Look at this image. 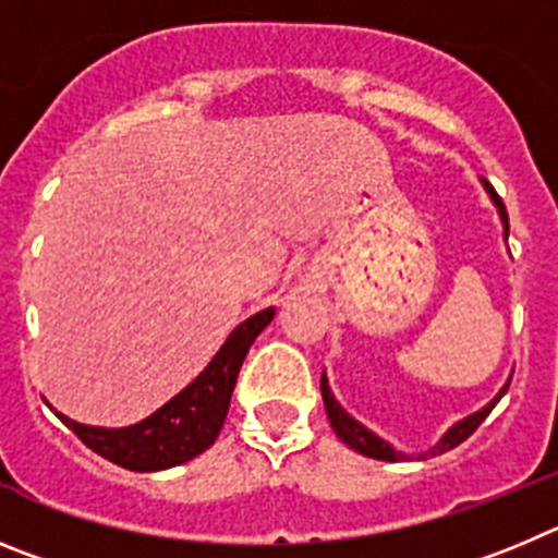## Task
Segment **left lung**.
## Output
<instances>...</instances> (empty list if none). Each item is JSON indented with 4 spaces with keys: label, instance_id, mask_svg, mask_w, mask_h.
<instances>
[{
    "label": "left lung",
    "instance_id": "8db88e82",
    "mask_svg": "<svg viewBox=\"0 0 558 558\" xmlns=\"http://www.w3.org/2000/svg\"><path fill=\"white\" fill-rule=\"evenodd\" d=\"M484 185H486V192H489L492 203L498 205L500 222H504V233L509 235V214H506L504 199L498 197V192H495V189H492L489 183H484ZM319 389H323V400H325V411H328L330 428L336 430V436H339V439L344 441V445H350V448H353V450H359L361 456H369V459H380V461H405V453H400V450H395V448H391V445H389V441H384V439H380V436H375L373 430H366L364 425L355 423L353 416H350L348 411H344L339 403H336V398H333V395H330V386H328V378H325V373H323V380H319ZM506 389H509V386H504V389H500L498 398L492 400L489 405H484V409H481V411H475V414L464 416L461 423H456L453 428L448 430V434L441 436L439 445H436V448H430L428 453H434V456H436V453H448V450H453L456 445H461V441H464L466 436L475 434V428H478V425L484 423L486 414H489V411L495 409V403H498V400L504 398ZM420 459H425V453L420 456Z\"/></svg>",
    "mask_w": 558,
    "mask_h": 558
}]
</instances>
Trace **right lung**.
Here are the masks:
<instances>
[{
    "label": "right lung",
    "mask_w": 558,
    "mask_h": 558,
    "mask_svg": "<svg viewBox=\"0 0 558 558\" xmlns=\"http://www.w3.org/2000/svg\"><path fill=\"white\" fill-rule=\"evenodd\" d=\"M272 316L275 308H264L244 319L228 336L214 361L197 375V380H192L142 423L130 428H92L63 414L58 416L80 436L85 448L133 473H155L192 461L217 441L228 416L239 369L253 348L255 336L272 323Z\"/></svg>",
    "instance_id": "add662e5"
}]
</instances>
